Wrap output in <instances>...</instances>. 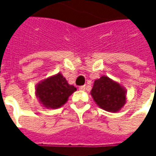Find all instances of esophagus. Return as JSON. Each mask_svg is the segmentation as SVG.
<instances>
[{"label":"esophagus","mask_w":156,"mask_h":156,"mask_svg":"<svg viewBox=\"0 0 156 156\" xmlns=\"http://www.w3.org/2000/svg\"><path fill=\"white\" fill-rule=\"evenodd\" d=\"M78 88H79V90L83 91V90H85V88H86V86H85V85H83V86H80Z\"/></svg>","instance_id":"34e87169"}]
</instances>
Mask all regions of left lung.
I'll return each mask as SVG.
<instances>
[{"label":"left lung","instance_id":"8db88e82","mask_svg":"<svg viewBox=\"0 0 156 156\" xmlns=\"http://www.w3.org/2000/svg\"><path fill=\"white\" fill-rule=\"evenodd\" d=\"M125 88L107 76L96 79L90 94L98 107L105 111L116 113L126 103Z\"/></svg>","mask_w":156,"mask_h":156}]
</instances>
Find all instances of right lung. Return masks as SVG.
<instances>
[{"label": "right lung", "mask_w": 156, "mask_h": 156, "mask_svg": "<svg viewBox=\"0 0 156 156\" xmlns=\"http://www.w3.org/2000/svg\"><path fill=\"white\" fill-rule=\"evenodd\" d=\"M35 94L41 105L47 108H58L65 105L77 88L68 84L62 73L45 78L36 85Z\"/></svg>", "instance_id": "obj_1"}]
</instances>
